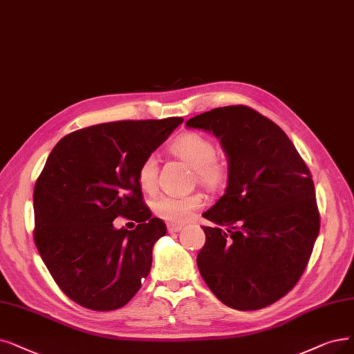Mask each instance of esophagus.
Listing matches in <instances>:
<instances>
[{
    "instance_id": "34e87169",
    "label": "esophagus",
    "mask_w": 354,
    "mask_h": 354,
    "mask_svg": "<svg viewBox=\"0 0 354 354\" xmlns=\"http://www.w3.org/2000/svg\"><path fill=\"white\" fill-rule=\"evenodd\" d=\"M181 228H183L181 225H173V223H168V225H167V230H168V232H169V234L178 232V231H181Z\"/></svg>"
}]
</instances>
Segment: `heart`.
Masks as SVG:
<instances>
[{
  "instance_id": "b5f03b06",
  "label": "heart",
  "mask_w": 354,
  "mask_h": 354,
  "mask_svg": "<svg viewBox=\"0 0 354 354\" xmlns=\"http://www.w3.org/2000/svg\"><path fill=\"white\" fill-rule=\"evenodd\" d=\"M169 152L194 171L196 181L207 190L221 189L228 178V165L216 157V145L210 138L190 132L178 136L169 145ZM158 164L153 157L145 158L138 168V186L147 194L157 189ZM202 206V197L193 196H161L152 203L153 214L162 221L180 225L186 222L192 212Z\"/></svg>"
}]
</instances>
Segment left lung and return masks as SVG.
Returning <instances> with one entry per match:
<instances>
[{
  "label": "left lung",
  "instance_id": "1",
  "mask_svg": "<svg viewBox=\"0 0 354 354\" xmlns=\"http://www.w3.org/2000/svg\"><path fill=\"white\" fill-rule=\"evenodd\" d=\"M186 128L215 135L228 158L225 193L202 215L215 226H202L199 272L226 306L272 305L302 276L319 232L313 176L288 135L250 107L205 111Z\"/></svg>",
  "mask_w": 354,
  "mask_h": 354
}]
</instances>
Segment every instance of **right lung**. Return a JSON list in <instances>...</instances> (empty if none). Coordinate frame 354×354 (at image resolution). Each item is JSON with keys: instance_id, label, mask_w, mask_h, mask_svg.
Returning <instances> with one entry per match:
<instances>
[{"instance_id": "right-lung-1", "label": "right lung", "mask_w": 354, "mask_h": 354, "mask_svg": "<svg viewBox=\"0 0 354 354\" xmlns=\"http://www.w3.org/2000/svg\"><path fill=\"white\" fill-rule=\"evenodd\" d=\"M181 123L95 124L64 136L49 153L33 193L35 243L56 283L81 306L118 309L149 274L167 226L144 203L138 168ZM118 216L137 228L115 229Z\"/></svg>"}]
</instances>
